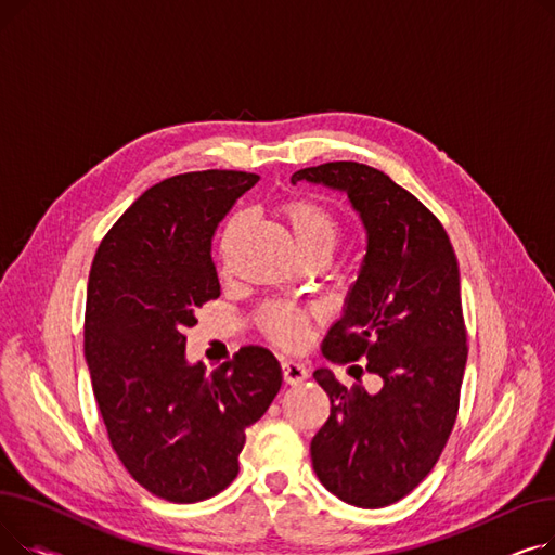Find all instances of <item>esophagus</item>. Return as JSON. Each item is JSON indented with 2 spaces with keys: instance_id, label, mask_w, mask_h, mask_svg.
<instances>
[{
  "instance_id": "esophagus-1",
  "label": "esophagus",
  "mask_w": 555,
  "mask_h": 555,
  "mask_svg": "<svg viewBox=\"0 0 555 555\" xmlns=\"http://www.w3.org/2000/svg\"><path fill=\"white\" fill-rule=\"evenodd\" d=\"M281 369H283V380L287 385H301L308 377V369L295 360H285Z\"/></svg>"
}]
</instances>
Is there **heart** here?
I'll list each match as a JSON object with an SVG mask.
<instances>
[{"mask_svg":"<svg viewBox=\"0 0 555 555\" xmlns=\"http://www.w3.org/2000/svg\"><path fill=\"white\" fill-rule=\"evenodd\" d=\"M285 218L289 227H293L297 245L304 251V256L314 251L331 256V251L339 243V236H341L339 222L328 209L322 207V204L310 202V199L289 202L285 207ZM236 227H238V218H233L227 224L224 243L233 236ZM312 314L314 310L310 308H301L293 304H270L260 310L258 324H260V331L266 333V337L272 339L274 344L297 346L306 337V328Z\"/></svg>","mask_w":555,"mask_h":555,"instance_id":"1","label":"heart"}]
</instances>
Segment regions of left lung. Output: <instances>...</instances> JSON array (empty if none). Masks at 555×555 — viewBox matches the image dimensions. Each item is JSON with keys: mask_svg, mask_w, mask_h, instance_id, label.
<instances>
[{"mask_svg": "<svg viewBox=\"0 0 555 555\" xmlns=\"http://www.w3.org/2000/svg\"><path fill=\"white\" fill-rule=\"evenodd\" d=\"M304 180L346 193L366 229L358 281L322 353L339 364L364 358L383 380L369 393L331 369L312 373L331 398L312 468L341 502L383 508L431 473L456 421L468 360L459 262L439 218L383 170L328 162L293 175V184Z\"/></svg>", "mask_w": 555, "mask_h": 555, "instance_id": "left-lung-1", "label": "left lung"}]
</instances>
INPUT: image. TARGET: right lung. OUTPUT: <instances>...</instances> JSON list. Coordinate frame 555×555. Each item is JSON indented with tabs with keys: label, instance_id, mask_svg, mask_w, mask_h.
I'll return each instance as SVG.
<instances>
[{
	"label": "right lung",
	"instance_id": "1",
	"mask_svg": "<svg viewBox=\"0 0 555 555\" xmlns=\"http://www.w3.org/2000/svg\"><path fill=\"white\" fill-rule=\"evenodd\" d=\"M258 175L197 170L145 193L105 233L85 306V360L112 450L137 483L175 504L209 500L238 475L245 429L281 389L276 358L243 346L211 375L186 328L220 297L211 241Z\"/></svg>",
	"mask_w": 555,
	"mask_h": 555
}]
</instances>
